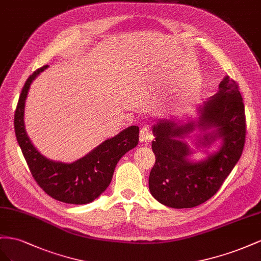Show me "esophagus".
Here are the masks:
<instances>
[{"label":"esophagus","instance_id":"esophagus-1","mask_svg":"<svg viewBox=\"0 0 261 261\" xmlns=\"http://www.w3.org/2000/svg\"><path fill=\"white\" fill-rule=\"evenodd\" d=\"M152 132L150 130V128L147 126H143L142 129L140 130V141L141 142H147L148 140L152 139Z\"/></svg>","mask_w":261,"mask_h":261}]
</instances>
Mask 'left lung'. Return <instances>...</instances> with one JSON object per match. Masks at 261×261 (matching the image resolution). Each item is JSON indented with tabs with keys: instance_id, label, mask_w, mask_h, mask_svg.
Returning <instances> with one entry per match:
<instances>
[{
	"instance_id": "8db88e82",
	"label": "left lung",
	"mask_w": 261,
	"mask_h": 261,
	"mask_svg": "<svg viewBox=\"0 0 261 261\" xmlns=\"http://www.w3.org/2000/svg\"><path fill=\"white\" fill-rule=\"evenodd\" d=\"M198 126H215L213 135L203 137L202 144L222 139L220 150L203 162L188 161L191 154L184 141L195 129V123L180 124L162 120L153 126L155 141L152 150L155 164L148 177L152 196L164 205L175 209L193 207L212 198L240 161L246 139V117L243 97L236 82L226 75L219 85V93L204 101Z\"/></svg>"
}]
</instances>
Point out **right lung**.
I'll return each mask as SVG.
<instances>
[{
	"label": "right lung",
	"mask_w": 261,
	"mask_h": 261,
	"mask_svg": "<svg viewBox=\"0 0 261 261\" xmlns=\"http://www.w3.org/2000/svg\"><path fill=\"white\" fill-rule=\"evenodd\" d=\"M47 68L48 65H44L36 70L21 89L14 115L15 135L34 179L47 195L65 203H89L107 189L119 160L138 145L139 126L131 125L124 129L74 163L46 159L36 150L26 135L24 109L32 82Z\"/></svg>",
	"instance_id": "1"
}]
</instances>
